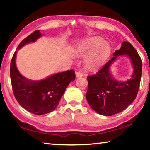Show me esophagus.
<instances>
[{
    "instance_id": "34e87169",
    "label": "esophagus",
    "mask_w": 150,
    "mask_h": 150,
    "mask_svg": "<svg viewBox=\"0 0 150 150\" xmlns=\"http://www.w3.org/2000/svg\"><path fill=\"white\" fill-rule=\"evenodd\" d=\"M76 77H83V73L81 71H77L76 72Z\"/></svg>"
}]
</instances>
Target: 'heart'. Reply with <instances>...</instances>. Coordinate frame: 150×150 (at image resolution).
<instances>
[{"mask_svg":"<svg viewBox=\"0 0 150 150\" xmlns=\"http://www.w3.org/2000/svg\"><path fill=\"white\" fill-rule=\"evenodd\" d=\"M75 53L79 56H87L85 65L88 69H95L105 63L111 53L110 45L100 37L92 36L79 42L75 45Z\"/></svg>","mask_w":150,"mask_h":150,"instance_id":"1","label":"heart"}]
</instances>
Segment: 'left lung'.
I'll use <instances>...</instances> for the list:
<instances>
[{"label":"left lung","instance_id":"obj_1","mask_svg":"<svg viewBox=\"0 0 150 150\" xmlns=\"http://www.w3.org/2000/svg\"><path fill=\"white\" fill-rule=\"evenodd\" d=\"M113 55L99 71L87 77V102L96 112L104 116L114 115L128 107L135 100L140 84L142 63L135 48L129 42H123ZM118 56H126L131 60L134 70L130 80L118 81L110 72Z\"/></svg>","mask_w":150,"mask_h":150}]
</instances>
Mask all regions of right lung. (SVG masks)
<instances>
[{
	"label": "right lung",
	"instance_id": "obj_1",
	"mask_svg": "<svg viewBox=\"0 0 150 150\" xmlns=\"http://www.w3.org/2000/svg\"><path fill=\"white\" fill-rule=\"evenodd\" d=\"M42 36L40 30H36L22 40L14 52L10 68L12 90L16 100L24 108L36 115L54 110L66 88L75 79L74 70L57 73L40 81L30 80L19 72L16 65L17 51Z\"/></svg>",
	"mask_w": 150,
	"mask_h": 150
}]
</instances>
